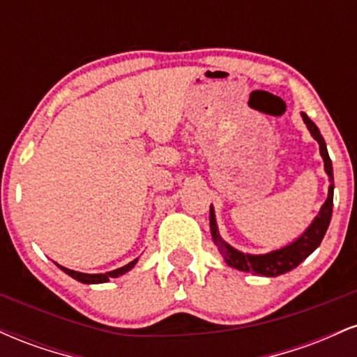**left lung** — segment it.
Returning a JSON list of instances; mask_svg holds the SVG:
<instances>
[{
	"instance_id": "1",
	"label": "left lung",
	"mask_w": 357,
	"mask_h": 357,
	"mask_svg": "<svg viewBox=\"0 0 357 357\" xmlns=\"http://www.w3.org/2000/svg\"><path fill=\"white\" fill-rule=\"evenodd\" d=\"M304 119V124L309 129L310 136L319 142V151L324 159V169H326L327 176H329V192H327L326 203L321 206V211L315 216L312 223L309 225V228L302 233L298 238L290 241L285 247H280L277 250H272L268 253H260V255H252V253H243L240 250L233 248L231 245H228L227 241L221 238L218 231V225H216V216H215V208L213 204L210 206V230L215 245L218 247L220 253L223 255L225 261L230 267L241 270V272H250L255 273V275H265V277H277L282 273L290 272L292 268L298 267L302 261L305 260L315 248L321 245V241L326 235L327 228H329L331 216H333V199H334V174H333V162H331L329 153H327L326 141H324L321 130L319 127L307 117L305 112L301 114Z\"/></svg>"
}]
</instances>
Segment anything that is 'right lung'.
<instances>
[{
    "instance_id": "1",
    "label": "right lung",
    "mask_w": 357,
    "mask_h": 357,
    "mask_svg": "<svg viewBox=\"0 0 357 357\" xmlns=\"http://www.w3.org/2000/svg\"><path fill=\"white\" fill-rule=\"evenodd\" d=\"M137 260H139V258H136V260H132V261H129V264L124 265V267L116 268V270H112V272H107V273H82V272H75V270L61 267V265H59V264H56V265H59V268L63 270L67 275L75 278L77 282H82V284H105V282H109V278H117V277L124 275V273L129 272V270L137 264Z\"/></svg>"
}]
</instances>
